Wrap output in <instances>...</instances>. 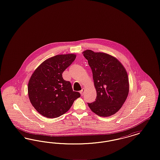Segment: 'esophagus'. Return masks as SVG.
I'll return each instance as SVG.
<instances>
[{"label":"esophagus","mask_w":160,"mask_h":160,"mask_svg":"<svg viewBox=\"0 0 160 160\" xmlns=\"http://www.w3.org/2000/svg\"><path fill=\"white\" fill-rule=\"evenodd\" d=\"M84 92H85V89H83H83L80 91V94H81V95H82V96H83L84 93Z\"/></svg>","instance_id":"34e87169"}]
</instances>
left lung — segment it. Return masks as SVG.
I'll list each match as a JSON object with an SVG mask.
<instances>
[{
	"instance_id": "8db88e82",
	"label": "left lung",
	"mask_w": 160,
	"mask_h": 160,
	"mask_svg": "<svg viewBox=\"0 0 160 160\" xmlns=\"http://www.w3.org/2000/svg\"><path fill=\"white\" fill-rule=\"evenodd\" d=\"M92 71L97 91L95 101L88 103L92 111L99 116H110L116 113L127 99L129 92L127 72L114 57L90 50L83 52Z\"/></svg>"
}]
</instances>
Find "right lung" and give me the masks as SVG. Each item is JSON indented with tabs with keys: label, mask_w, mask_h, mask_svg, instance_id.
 <instances>
[{
	"label": "right lung",
	"mask_w": 160,
	"mask_h": 160,
	"mask_svg": "<svg viewBox=\"0 0 160 160\" xmlns=\"http://www.w3.org/2000/svg\"><path fill=\"white\" fill-rule=\"evenodd\" d=\"M76 58L74 54L56 55L43 62L32 75L28 83L29 97L32 105L43 116H61L80 97L62 77L63 72Z\"/></svg>",
	"instance_id": "add662e5"
}]
</instances>
